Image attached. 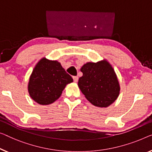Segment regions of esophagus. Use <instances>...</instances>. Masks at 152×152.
<instances>
[{
    "mask_svg": "<svg viewBox=\"0 0 152 152\" xmlns=\"http://www.w3.org/2000/svg\"><path fill=\"white\" fill-rule=\"evenodd\" d=\"M73 79H74V81L75 83H77L78 80V76H73Z\"/></svg>",
    "mask_w": 152,
    "mask_h": 152,
    "instance_id": "1",
    "label": "esophagus"
}]
</instances>
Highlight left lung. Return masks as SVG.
<instances>
[{"label": "left lung", "instance_id": "obj_1", "mask_svg": "<svg viewBox=\"0 0 152 152\" xmlns=\"http://www.w3.org/2000/svg\"><path fill=\"white\" fill-rule=\"evenodd\" d=\"M80 71L83 75L78 85L85 98L93 105L107 107L118 98L120 86L112 65L106 60L88 62Z\"/></svg>", "mask_w": 152, "mask_h": 152}]
</instances>
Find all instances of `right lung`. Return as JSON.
I'll return each instance as SVG.
<instances>
[{"instance_id":"obj_1","label":"right lung","mask_w":152,"mask_h":152,"mask_svg":"<svg viewBox=\"0 0 152 152\" xmlns=\"http://www.w3.org/2000/svg\"><path fill=\"white\" fill-rule=\"evenodd\" d=\"M72 76L57 61L43 58L34 67L29 78L28 91L31 98L41 105H48L60 98Z\"/></svg>"}]
</instances>
